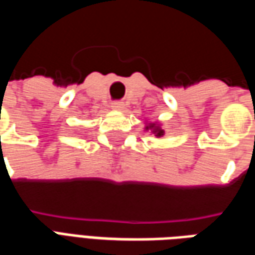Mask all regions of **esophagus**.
Instances as JSON below:
<instances>
[{
    "mask_svg": "<svg viewBox=\"0 0 255 255\" xmlns=\"http://www.w3.org/2000/svg\"><path fill=\"white\" fill-rule=\"evenodd\" d=\"M112 109H115V111H123L124 109V104L120 102V101H115V102H112Z\"/></svg>",
    "mask_w": 255,
    "mask_h": 255,
    "instance_id": "34e87169",
    "label": "esophagus"
}]
</instances>
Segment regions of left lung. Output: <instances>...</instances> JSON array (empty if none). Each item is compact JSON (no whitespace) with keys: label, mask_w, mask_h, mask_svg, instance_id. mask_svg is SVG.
<instances>
[{"label":"left lung","mask_w":255,"mask_h":255,"mask_svg":"<svg viewBox=\"0 0 255 255\" xmlns=\"http://www.w3.org/2000/svg\"><path fill=\"white\" fill-rule=\"evenodd\" d=\"M146 129H151L155 136H162V135H164V131L161 129L160 126H157L154 123H153V124H149V126L146 127Z\"/></svg>","instance_id":"8db88e82"}]
</instances>
